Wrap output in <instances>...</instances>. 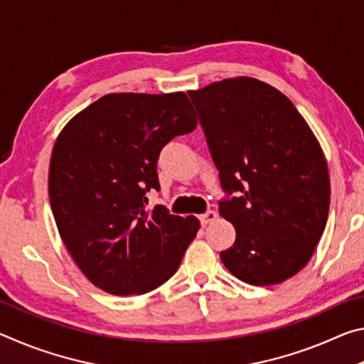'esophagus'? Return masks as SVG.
I'll return each mask as SVG.
<instances>
[{"instance_id":"obj_1","label":"esophagus","mask_w":364,"mask_h":364,"mask_svg":"<svg viewBox=\"0 0 364 364\" xmlns=\"http://www.w3.org/2000/svg\"><path fill=\"white\" fill-rule=\"evenodd\" d=\"M217 212H213V210H207L204 215H200L199 217V220H200V223L202 225H208V223H212V221H215L217 220Z\"/></svg>"}]
</instances>
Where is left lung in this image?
Returning a JSON list of instances; mask_svg holds the SVG:
<instances>
[{
    "label": "left lung",
    "mask_w": 364,
    "mask_h": 364,
    "mask_svg": "<svg viewBox=\"0 0 364 364\" xmlns=\"http://www.w3.org/2000/svg\"><path fill=\"white\" fill-rule=\"evenodd\" d=\"M188 95L221 188L236 193L218 207L236 228L221 262L252 286L292 278L310 262L329 213V171L316 136L287 96L257 78H226Z\"/></svg>",
    "instance_id": "left-lung-1"
}]
</instances>
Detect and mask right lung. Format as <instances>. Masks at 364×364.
<instances>
[{
  "instance_id": "add662e5",
  "label": "right lung",
  "mask_w": 364,
  "mask_h": 364,
  "mask_svg": "<svg viewBox=\"0 0 364 364\" xmlns=\"http://www.w3.org/2000/svg\"><path fill=\"white\" fill-rule=\"evenodd\" d=\"M197 127L183 91L110 93L67 123L54 143L48 189L58 231L73 262L96 287L139 295L168 281L200 223L146 210L160 188L162 147Z\"/></svg>"
}]
</instances>
